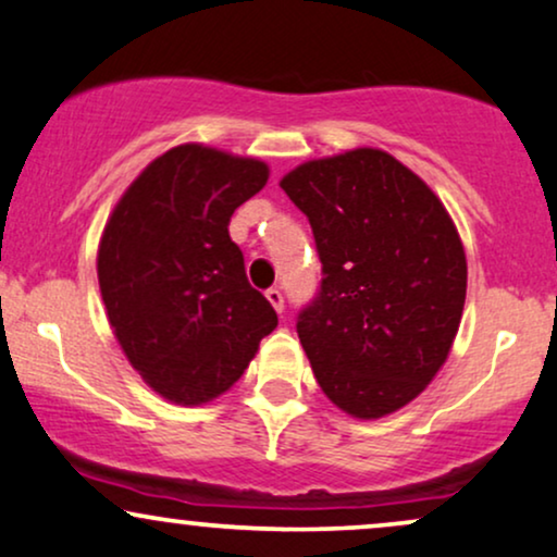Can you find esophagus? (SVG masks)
Instances as JSON below:
<instances>
[{
	"instance_id": "esophagus-1",
	"label": "esophagus",
	"mask_w": 557,
	"mask_h": 557,
	"mask_svg": "<svg viewBox=\"0 0 557 557\" xmlns=\"http://www.w3.org/2000/svg\"><path fill=\"white\" fill-rule=\"evenodd\" d=\"M265 299L271 301V307H273V310H276L278 314L284 312V294H281V289H276V286L265 292Z\"/></svg>"
}]
</instances>
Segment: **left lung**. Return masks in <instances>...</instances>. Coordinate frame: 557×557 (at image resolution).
I'll return each instance as SVG.
<instances>
[{"mask_svg":"<svg viewBox=\"0 0 557 557\" xmlns=\"http://www.w3.org/2000/svg\"><path fill=\"white\" fill-rule=\"evenodd\" d=\"M281 188L312 224L320 297L297 333L343 413L374 421L429 387L459 331L468 258L434 190L382 149L301 162Z\"/></svg>","mask_w":557,"mask_h":557,"instance_id":"left-lung-1","label":"left lung"}]
</instances>
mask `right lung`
Returning a JSON list of instances; mask_svg holds the SVG:
<instances>
[{
    "mask_svg": "<svg viewBox=\"0 0 557 557\" xmlns=\"http://www.w3.org/2000/svg\"><path fill=\"white\" fill-rule=\"evenodd\" d=\"M268 175L256 157L181 144L149 162L108 216L98 247L108 322L164 400L203 405L226 393L278 325L230 237L235 209Z\"/></svg>",
    "mask_w": 557,
    "mask_h": 557,
    "instance_id": "1",
    "label": "right lung"
}]
</instances>
